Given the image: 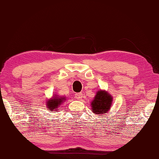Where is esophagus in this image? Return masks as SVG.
Listing matches in <instances>:
<instances>
[{"instance_id":"34e87169","label":"esophagus","mask_w":159,"mask_h":159,"mask_svg":"<svg viewBox=\"0 0 159 159\" xmlns=\"http://www.w3.org/2000/svg\"><path fill=\"white\" fill-rule=\"evenodd\" d=\"M82 95L83 94L82 92H80V93H76L75 96V98L77 99L78 100H81V99H82V97H83Z\"/></svg>"}]
</instances>
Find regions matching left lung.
I'll list each match as a JSON object with an SVG mask.
<instances>
[{"label": "left lung", "instance_id": "left-lung-1", "mask_svg": "<svg viewBox=\"0 0 159 159\" xmlns=\"http://www.w3.org/2000/svg\"><path fill=\"white\" fill-rule=\"evenodd\" d=\"M113 97L106 90L100 89L97 92L91 102V111L95 114L105 116L104 114L110 111Z\"/></svg>", "mask_w": 159, "mask_h": 159}]
</instances>
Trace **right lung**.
Here are the masks:
<instances>
[{"instance_id": "obj_1", "label": "right lung", "mask_w": 159, "mask_h": 159, "mask_svg": "<svg viewBox=\"0 0 159 159\" xmlns=\"http://www.w3.org/2000/svg\"><path fill=\"white\" fill-rule=\"evenodd\" d=\"M66 100V97L63 96H59L58 94H54L50 99H47L46 101V107L48 109H50V111H55V112L59 110V107Z\"/></svg>"}]
</instances>
